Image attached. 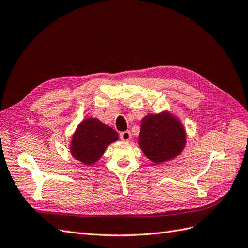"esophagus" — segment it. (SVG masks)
<instances>
[{"mask_svg": "<svg viewBox=\"0 0 248 248\" xmlns=\"http://www.w3.org/2000/svg\"><path fill=\"white\" fill-rule=\"evenodd\" d=\"M119 138L122 141H129L131 139V133L129 131H124L119 134Z\"/></svg>", "mask_w": 248, "mask_h": 248, "instance_id": "obj_1", "label": "esophagus"}]
</instances>
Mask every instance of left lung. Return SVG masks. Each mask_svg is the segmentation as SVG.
I'll return each instance as SVG.
<instances>
[{
  "mask_svg": "<svg viewBox=\"0 0 248 248\" xmlns=\"http://www.w3.org/2000/svg\"><path fill=\"white\" fill-rule=\"evenodd\" d=\"M139 144L150 161L162 163L176 156L185 147V131L170 114H149L142 119Z\"/></svg>",
  "mask_w": 248,
  "mask_h": 248,
  "instance_id": "left-lung-1",
  "label": "left lung"
}]
</instances>
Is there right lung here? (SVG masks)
Listing matches in <instances>:
<instances>
[{"instance_id": "1", "label": "right lung", "mask_w": 248, "mask_h": 248, "mask_svg": "<svg viewBox=\"0 0 248 248\" xmlns=\"http://www.w3.org/2000/svg\"><path fill=\"white\" fill-rule=\"evenodd\" d=\"M118 139V134L97 118H87L78 126L72 140V155L85 165L95 163L106 147Z\"/></svg>"}]
</instances>
